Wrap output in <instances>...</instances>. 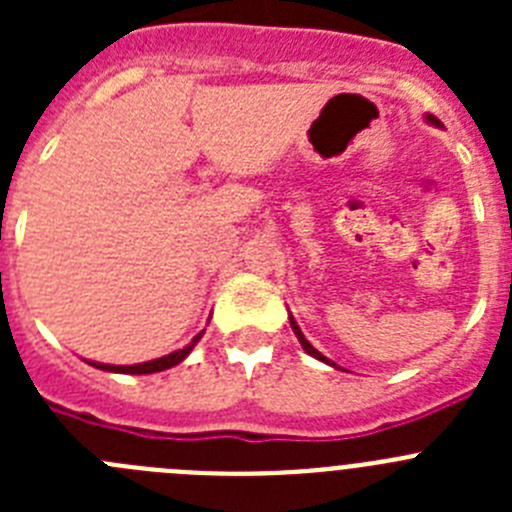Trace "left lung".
Returning a JSON list of instances; mask_svg holds the SVG:
<instances>
[{
  "label": "left lung",
  "instance_id": "8db88e82",
  "mask_svg": "<svg viewBox=\"0 0 512 512\" xmlns=\"http://www.w3.org/2000/svg\"><path fill=\"white\" fill-rule=\"evenodd\" d=\"M428 120H431V122H436V125H438V120H436V117H428ZM289 323H292V330H295V336H297V338H300L302 348H305L307 354H310V356H315V359H320V361H325V364H330V361H328V359H325V356H323V354H320V351H315V348H312V346H310V341H307V338H305V336H302V330H300V328H297V323H295V320L289 318Z\"/></svg>",
  "mask_w": 512,
  "mask_h": 512
}]
</instances>
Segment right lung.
Instances as JSON below:
<instances>
[{
	"label": "right lung",
	"mask_w": 512,
	"mask_h": 512,
	"mask_svg": "<svg viewBox=\"0 0 512 512\" xmlns=\"http://www.w3.org/2000/svg\"><path fill=\"white\" fill-rule=\"evenodd\" d=\"M202 336V333H200ZM200 336L194 338L192 343H189L187 348H182V351H174V354L169 356H161V359L156 361H146V364H133V366H110V364H92L97 366V369H104V372H122V374H153V372H164V369H169V366H176L179 361L184 359V356L192 351V346L197 341H200Z\"/></svg>",
	"instance_id": "obj_1"
}]
</instances>
